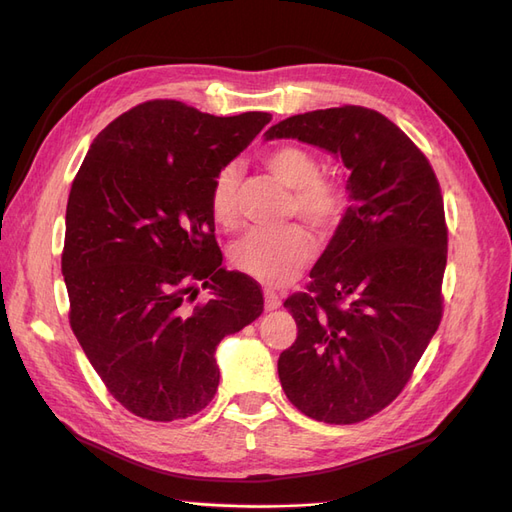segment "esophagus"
Masks as SVG:
<instances>
[{
    "mask_svg": "<svg viewBox=\"0 0 512 512\" xmlns=\"http://www.w3.org/2000/svg\"><path fill=\"white\" fill-rule=\"evenodd\" d=\"M282 305V299H280V294H277L275 290H271V288H265V307L269 309H277Z\"/></svg>",
    "mask_w": 512,
    "mask_h": 512,
    "instance_id": "esophagus-1",
    "label": "esophagus"
}]
</instances>
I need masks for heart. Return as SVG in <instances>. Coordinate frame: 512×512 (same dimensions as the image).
Here are the masks:
<instances>
[{
	"label": "heart",
	"instance_id": "1",
	"mask_svg": "<svg viewBox=\"0 0 512 512\" xmlns=\"http://www.w3.org/2000/svg\"><path fill=\"white\" fill-rule=\"evenodd\" d=\"M262 162L271 173L292 190L290 218H301L318 235L329 237L342 226L350 207L346 183L331 175H322L320 158L303 145L271 147ZM239 196H241V168L224 164L211 181L209 207L213 220L224 228L239 226ZM316 254L312 235L292 224L275 232H250L235 243L230 262L237 271L254 277L267 286H282L297 277L307 262Z\"/></svg>",
	"mask_w": 512,
	"mask_h": 512
}]
</instances>
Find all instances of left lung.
Wrapping results in <instances>:
<instances>
[{
	"label": "left lung",
	"mask_w": 512,
	"mask_h": 512,
	"mask_svg": "<svg viewBox=\"0 0 512 512\" xmlns=\"http://www.w3.org/2000/svg\"><path fill=\"white\" fill-rule=\"evenodd\" d=\"M267 138L329 149L350 170L346 220L305 292L284 301L299 333L277 374L305 416L361 423L404 391L440 327L448 252L440 181L425 153L374 108L292 115Z\"/></svg>",
	"instance_id": "1"
}]
</instances>
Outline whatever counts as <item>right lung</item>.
I'll return each instance as SVG.
<instances>
[{"label":"right lung","mask_w":512,"mask_h":512,"mask_svg":"<svg viewBox=\"0 0 512 512\" xmlns=\"http://www.w3.org/2000/svg\"><path fill=\"white\" fill-rule=\"evenodd\" d=\"M269 121L149 100L108 123L72 181L70 327L108 393L147 421L203 410L220 384L215 348L262 314L260 286L222 269L209 192ZM198 281L211 302L195 303Z\"/></svg>","instance_id":"obj_1"}]
</instances>
